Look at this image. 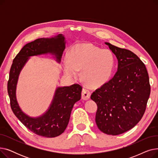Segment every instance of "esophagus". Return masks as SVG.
Returning a JSON list of instances; mask_svg holds the SVG:
<instances>
[{"label": "esophagus", "mask_w": 158, "mask_h": 158, "mask_svg": "<svg viewBox=\"0 0 158 158\" xmlns=\"http://www.w3.org/2000/svg\"><path fill=\"white\" fill-rule=\"evenodd\" d=\"M91 95V92L86 88H83L82 91V98L83 100H88L89 98Z\"/></svg>", "instance_id": "esophagus-1"}]
</instances>
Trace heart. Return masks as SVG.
Wrapping results in <instances>:
<instances>
[{
  "label": "heart",
  "mask_w": 158,
  "mask_h": 158,
  "mask_svg": "<svg viewBox=\"0 0 158 158\" xmlns=\"http://www.w3.org/2000/svg\"><path fill=\"white\" fill-rule=\"evenodd\" d=\"M69 61L64 63V72L76 78L78 71L85 83L92 88L106 84L111 78L115 66L113 53L108 49H102L92 44H81L69 52Z\"/></svg>",
  "instance_id": "heart-1"
}]
</instances>
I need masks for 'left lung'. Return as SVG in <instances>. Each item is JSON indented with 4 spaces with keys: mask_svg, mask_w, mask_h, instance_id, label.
<instances>
[{
    "mask_svg": "<svg viewBox=\"0 0 158 158\" xmlns=\"http://www.w3.org/2000/svg\"><path fill=\"white\" fill-rule=\"evenodd\" d=\"M117 56L118 71L106 84L92 94L97 105L96 124L99 130L118 135L142 119L151 94L148 74L145 64L129 50L106 42Z\"/></svg>",
    "mask_w": 158,
    "mask_h": 158,
    "instance_id": "obj_1",
    "label": "left lung"
}]
</instances>
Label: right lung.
<instances>
[{
    "label": "right lung",
    "mask_w": 158,
    "mask_h": 158,
    "mask_svg": "<svg viewBox=\"0 0 158 158\" xmlns=\"http://www.w3.org/2000/svg\"><path fill=\"white\" fill-rule=\"evenodd\" d=\"M64 38L62 34L52 38H39L24 45L16 56L10 72L7 92L11 110L19 120L35 134L46 138L60 136L69 123L74 104L81 98L82 86L74 84L70 86L58 88L48 110L43 116L33 118L24 114L17 103L15 95L16 85L20 72L29 56L42 54H54L60 61L65 48Z\"/></svg>",
    "instance_id": "add662e5"
}]
</instances>
